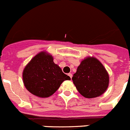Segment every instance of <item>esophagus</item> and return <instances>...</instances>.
<instances>
[{
	"label": "esophagus",
	"mask_w": 130,
	"mask_h": 130,
	"mask_svg": "<svg viewBox=\"0 0 130 130\" xmlns=\"http://www.w3.org/2000/svg\"><path fill=\"white\" fill-rule=\"evenodd\" d=\"M68 76H69V77H71V78H72V74L71 73H69L68 74Z\"/></svg>",
	"instance_id": "esophagus-1"
}]
</instances>
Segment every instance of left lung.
I'll list each match as a JSON object with an SVG mask.
<instances>
[{
	"label": "left lung",
	"mask_w": 130,
	"mask_h": 130,
	"mask_svg": "<svg viewBox=\"0 0 130 130\" xmlns=\"http://www.w3.org/2000/svg\"><path fill=\"white\" fill-rule=\"evenodd\" d=\"M72 79L79 92L87 98L101 95L109 83L107 71L103 64L93 57L82 61Z\"/></svg>",
	"instance_id": "obj_1"
}]
</instances>
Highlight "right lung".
I'll list each match as a JSON object with an SVG mask.
<instances>
[{"label":"right lung","instance_id":"obj_1","mask_svg":"<svg viewBox=\"0 0 130 130\" xmlns=\"http://www.w3.org/2000/svg\"><path fill=\"white\" fill-rule=\"evenodd\" d=\"M71 77L64 74L45 52L38 54L23 71V82L27 90L40 98H48L59 88L65 80Z\"/></svg>","mask_w":130,"mask_h":130}]
</instances>
